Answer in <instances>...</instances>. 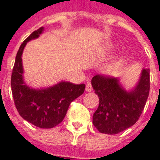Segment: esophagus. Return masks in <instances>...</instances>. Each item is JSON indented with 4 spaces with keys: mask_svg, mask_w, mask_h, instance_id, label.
I'll use <instances>...</instances> for the list:
<instances>
[{
    "mask_svg": "<svg viewBox=\"0 0 160 160\" xmlns=\"http://www.w3.org/2000/svg\"><path fill=\"white\" fill-rule=\"evenodd\" d=\"M85 90H86V91H88V92H90V91H92L93 87H92V85H91V84H90V83H88L87 85H86Z\"/></svg>",
    "mask_w": 160,
    "mask_h": 160,
    "instance_id": "esophagus-1",
    "label": "esophagus"
}]
</instances>
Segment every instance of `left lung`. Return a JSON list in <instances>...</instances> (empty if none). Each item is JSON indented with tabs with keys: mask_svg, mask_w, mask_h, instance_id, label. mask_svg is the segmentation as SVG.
<instances>
[{
	"mask_svg": "<svg viewBox=\"0 0 160 160\" xmlns=\"http://www.w3.org/2000/svg\"><path fill=\"white\" fill-rule=\"evenodd\" d=\"M91 84L100 99L93 124L100 133L116 134L134 125L141 115L149 94V70H143L139 84L130 92L113 76L96 75Z\"/></svg>",
	"mask_w": 160,
	"mask_h": 160,
	"instance_id": "left-lung-1",
	"label": "left lung"
}]
</instances>
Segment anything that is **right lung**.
<instances>
[{
	"mask_svg": "<svg viewBox=\"0 0 160 160\" xmlns=\"http://www.w3.org/2000/svg\"><path fill=\"white\" fill-rule=\"evenodd\" d=\"M43 27L33 31L20 46L11 74V91L19 114L26 121L42 129H51L62 122L70 103L85 91V84L62 81L43 90L29 88L23 81L21 55L27 41L37 38Z\"/></svg>",
	"mask_w": 160,
	"mask_h": 160,
	"instance_id": "1",
	"label": "right lung"
}]
</instances>
